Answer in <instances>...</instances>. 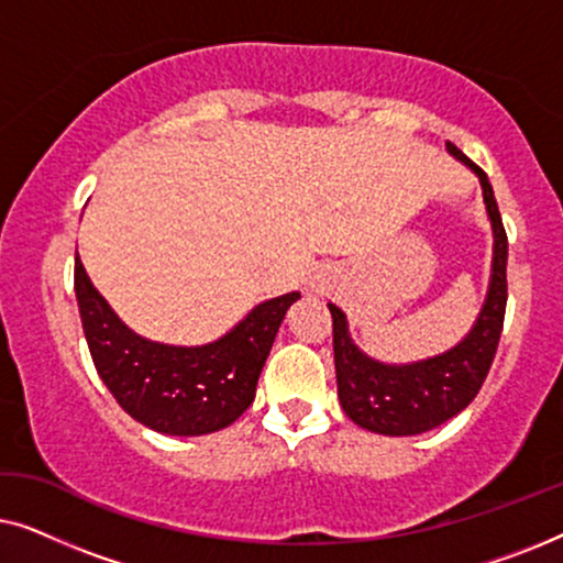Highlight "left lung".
<instances>
[{"label":"left lung","instance_id":"obj_1","mask_svg":"<svg viewBox=\"0 0 563 563\" xmlns=\"http://www.w3.org/2000/svg\"><path fill=\"white\" fill-rule=\"evenodd\" d=\"M453 156L479 174L484 202L495 228V266L487 302L472 333L443 356L420 361L412 366H384L364 356L351 343L345 314L335 305L333 314V353L338 374V397L356 426L382 435H418L459 415L479 395L495 361L507 307V233L499 218V207L487 174L449 143Z\"/></svg>","mask_w":563,"mask_h":563}]
</instances>
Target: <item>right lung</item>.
Segmentation results:
<instances>
[{
    "mask_svg": "<svg viewBox=\"0 0 563 563\" xmlns=\"http://www.w3.org/2000/svg\"><path fill=\"white\" fill-rule=\"evenodd\" d=\"M74 289L91 361L107 389L137 422L168 435L214 433L249 410L276 330L299 299V291L268 299L220 341L176 349L122 325L79 258Z\"/></svg>",
    "mask_w": 563,
    "mask_h": 563,
    "instance_id": "1",
    "label": "right lung"
}]
</instances>
